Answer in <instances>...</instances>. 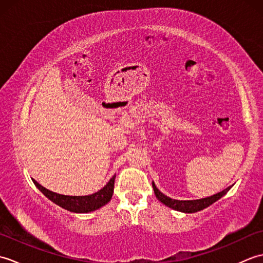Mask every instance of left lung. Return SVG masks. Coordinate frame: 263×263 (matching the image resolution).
<instances>
[{"mask_svg":"<svg viewBox=\"0 0 263 263\" xmlns=\"http://www.w3.org/2000/svg\"><path fill=\"white\" fill-rule=\"evenodd\" d=\"M153 187L155 191V195L161 203H164L165 205L170 206V208L181 211V212H185V214H192V212H197L200 210H203L206 206H209L214 202H216L217 200H219L221 197L230 191V189L232 186H228L227 189L222 190L221 192L216 193L211 197L208 198H203V199H198V200H175V199H171L165 195L164 193H161L159 190L156 187L155 183L153 182Z\"/></svg>","mask_w":263,"mask_h":263,"instance_id":"1","label":"left lung"}]
</instances>
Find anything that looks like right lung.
<instances>
[{"label": "right lung", "mask_w": 263, "mask_h": 263, "mask_svg": "<svg viewBox=\"0 0 263 263\" xmlns=\"http://www.w3.org/2000/svg\"><path fill=\"white\" fill-rule=\"evenodd\" d=\"M114 181L115 175L110 178L106 185L100 189L98 192L90 194V195H83V197H73V195H63L49 191V190L42 186L41 184L37 183L35 180H32L33 184L41 190V192L45 195L46 198L62 206L63 209L69 210L71 212H77V214H87V212L95 211L103 205L108 203L111 195L114 192Z\"/></svg>", "instance_id": "obj_1"}]
</instances>
